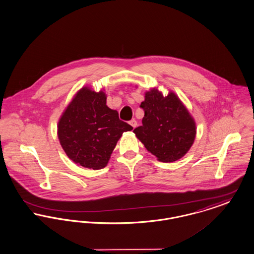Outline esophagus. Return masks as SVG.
I'll return each mask as SVG.
<instances>
[{
    "instance_id": "34e87169",
    "label": "esophagus",
    "mask_w": 254,
    "mask_h": 254,
    "mask_svg": "<svg viewBox=\"0 0 254 254\" xmlns=\"http://www.w3.org/2000/svg\"><path fill=\"white\" fill-rule=\"evenodd\" d=\"M129 125L133 127V128H135L136 127H137V122H136V120L132 119L130 122H129Z\"/></svg>"
}]
</instances>
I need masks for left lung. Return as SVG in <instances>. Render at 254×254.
I'll return each instance as SVG.
<instances>
[{"label": "left lung", "instance_id": "8db88e82", "mask_svg": "<svg viewBox=\"0 0 254 254\" xmlns=\"http://www.w3.org/2000/svg\"><path fill=\"white\" fill-rule=\"evenodd\" d=\"M145 115L133 132L150 153L161 162H174L192 147L195 123L179 97L170 92L164 97L155 88L145 94L141 103Z\"/></svg>", "mask_w": 254, "mask_h": 254}]
</instances>
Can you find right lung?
<instances>
[{"instance_id": "1", "label": "right lung", "mask_w": 254, "mask_h": 254, "mask_svg": "<svg viewBox=\"0 0 254 254\" xmlns=\"http://www.w3.org/2000/svg\"><path fill=\"white\" fill-rule=\"evenodd\" d=\"M132 128L106 105L105 92L83 87L61 115L58 135L61 147L75 164L100 170L108 163L123 132Z\"/></svg>"}]
</instances>
